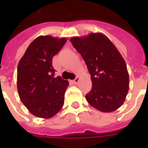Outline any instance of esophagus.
Here are the masks:
<instances>
[{
	"instance_id": "34e87169",
	"label": "esophagus",
	"mask_w": 148,
	"mask_h": 148,
	"mask_svg": "<svg viewBox=\"0 0 148 148\" xmlns=\"http://www.w3.org/2000/svg\"><path fill=\"white\" fill-rule=\"evenodd\" d=\"M79 82V77H75V79H74L73 80V82H74V84H77V82Z\"/></svg>"
}]
</instances>
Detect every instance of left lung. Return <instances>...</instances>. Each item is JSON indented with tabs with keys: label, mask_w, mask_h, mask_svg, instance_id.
Segmentation results:
<instances>
[{
	"label": "left lung",
	"mask_w": 148,
	"mask_h": 148,
	"mask_svg": "<svg viewBox=\"0 0 148 148\" xmlns=\"http://www.w3.org/2000/svg\"><path fill=\"white\" fill-rule=\"evenodd\" d=\"M71 42L90 74L92 89L86 95L87 101L104 112L116 110L123 105L129 86L127 66L120 52L101 33L73 37Z\"/></svg>",
	"instance_id": "left-lung-1"
}]
</instances>
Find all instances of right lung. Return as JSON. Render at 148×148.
<instances>
[{
    "label": "right lung",
    "mask_w": 148,
    "mask_h": 148,
    "mask_svg": "<svg viewBox=\"0 0 148 148\" xmlns=\"http://www.w3.org/2000/svg\"><path fill=\"white\" fill-rule=\"evenodd\" d=\"M66 42L65 38L40 36L33 40L19 62L17 89L21 101L31 113L51 118L60 111L69 83L58 76L52 58Z\"/></svg>",
    "instance_id": "obj_1"
}]
</instances>
